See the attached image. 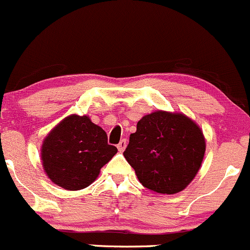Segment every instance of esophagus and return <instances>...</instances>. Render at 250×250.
<instances>
[{
  "instance_id": "obj_1",
  "label": "esophagus",
  "mask_w": 250,
  "mask_h": 250,
  "mask_svg": "<svg viewBox=\"0 0 250 250\" xmlns=\"http://www.w3.org/2000/svg\"><path fill=\"white\" fill-rule=\"evenodd\" d=\"M117 146H118V149H119L120 153H122V151H124L125 148H126V140H125V138H123V140L120 141L119 144H118Z\"/></svg>"
}]
</instances>
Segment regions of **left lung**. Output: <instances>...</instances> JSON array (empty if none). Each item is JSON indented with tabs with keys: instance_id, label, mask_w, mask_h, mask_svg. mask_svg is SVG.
Returning <instances> with one entry per match:
<instances>
[{
	"instance_id": "obj_1",
	"label": "left lung",
	"mask_w": 250,
	"mask_h": 250,
	"mask_svg": "<svg viewBox=\"0 0 250 250\" xmlns=\"http://www.w3.org/2000/svg\"><path fill=\"white\" fill-rule=\"evenodd\" d=\"M205 151V136L196 123L182 113L156 110L137 123L124 156L143 187L172 195L195 178Z\"/></svg>"
}]
</instances>
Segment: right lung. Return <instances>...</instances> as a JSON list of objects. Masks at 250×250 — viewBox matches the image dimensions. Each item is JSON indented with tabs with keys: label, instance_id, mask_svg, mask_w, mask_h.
Returning a JSON list of instances; mask_svg holds the SVG:
<instances>
[{
	"label": "right lung",
	"instance_id": "add662e5",
	"mask_svg": "<svg viewBox=\"0 0 250 250\" xmlns=\"http://www.w3.org/2000/svg\"><path fill=\"white\" fill-rule=\"evenodd\" d=\"M117 151L104 128L86 115L72 114L44 138L41 156L50 181L74 191L89 187Z\"/></svg>",
	"mask_w": 250,
	"mask_h": 250
}]
</instances>
